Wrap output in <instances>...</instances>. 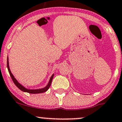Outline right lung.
Instances as JSON below:
<instances>
[{
    "mask_svg": "<svg viewBox=\"0 0 122 122\" xmlns=\"http://www.w3.org/2000/svg\"><path fill=\"white\" fill-rule=\"evenodd\" d=\"M7 68H8V70L9 73H10V75L12 79V81L14 82V84L16 85V86L19 89H20L21 91L24 92H27V93H31V94H37V93H42L43 92H45L49 89V88L51 84L52 79H53L54 77V74L52 75L50 79V81L49 82V83L47 85V86H45V88H42V89H28L25 88L24 86H23L22 85H21L19 83V82L17 81V80L15 79L13 75L12 74L11 72H10V67H9V61H8V58H7Z\"/></svg>",
    "mask_w": 122,
    "mask_h": 122,
    "instance_id": "obj_1",
    "label": "right lung"
}]
</instances>
